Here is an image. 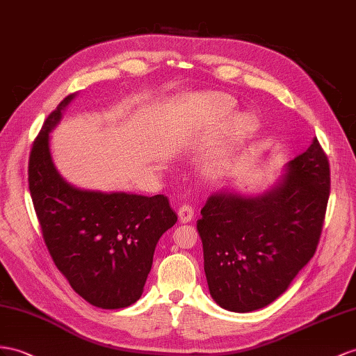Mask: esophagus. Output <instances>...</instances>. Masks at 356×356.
<instances>
[{
  "instance_id": "esophagus-1",
  "label": "esophagus",
  "mask_w": 356,
  "mask_h": 356,
  "mask_svg": "<svg viewBox=\"0 0 356 356\" xmlns=\"http://www.w3.org/2000/svg\"><path fill=\"white\" fill-rule=\"evenodd\" d=\"M177 215H179V221L180 222H189L194 218V207L191 206V204H186V203L181 204L179 207Z\"/></svg>"
}]
</instances>
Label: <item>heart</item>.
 I'll return each instance as SVG.
<instances>
[{"mask_svg": "<svg viewBox=\"0 0 356 356\" xmlns=\"http://www.w3.org/2000/svg\"><path fill=\"white\" fill-rule=\"evenodd\" d=\"M206 106L216 118H225L234 109V100L225 95H212L206 99ZM236 131L241 135L250 134L256 129V120L251 115H241L234 123Z\"/></svg>", "mask_w": 356, "mask_h": 356, "instance_id": "b5f03b06", "label": "heart"}]
</instances>
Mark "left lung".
I'll return each instance as SVG.
<instances>
[{
	"label": "left lung",
	"instance_id": "left-lung-1",
	"mask_svg": "<svg viewBox=\"0 0 356 356\" xmlns=\"http://www.w3.org/2000/svg\"><path fill=\"white\" fill-rule=\"evenodd\" d=\"M331 189L317 138L287 163L269 193L209 197L197 221L209 290L218 305L250 313L273 302L314 256Z\"/></svg>",
	"mask_w": 356,
	"mask_h": 356
}]
</instances>
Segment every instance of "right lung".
Instances as JSON below:
<instances>
[{
	"mask_svg": "<svg viewBox=\"0 0 356 356\" xmlns=\"http://www.w3.org/2000/svg\"><path fill=\"white\" fill-rule=\"evenodd\" d=\"M75 95L48 115L34 140L29 185L44 245L72 289L104 309L143 295L161 236L177 221L165 195L95 193L69 185L54 167L49 132Z\"/></svg>",
	"mask_w": 356,
	"mask_h": 356,
	"instance_id": "1",
	"label": "right lung"
}]
</instances>
